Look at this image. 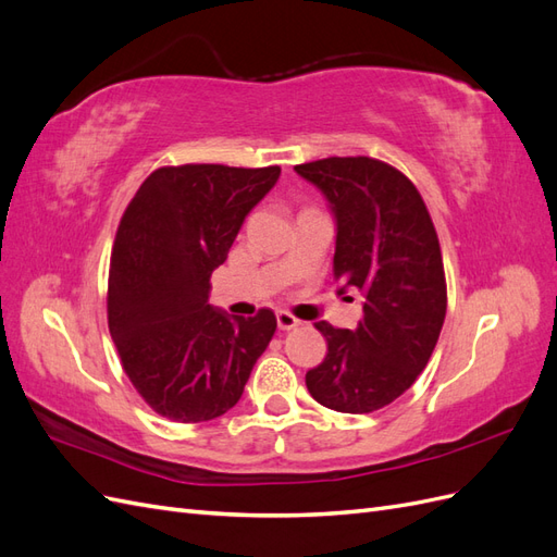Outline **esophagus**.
<instances>
[{"mask_svg": "<svg viewBox=\"0 0 557 557\" xmlns=\"http://www.w3.org/2000/svg\"><path fill=\"white\" fill-rule=\"evenodd\" d=\"M276 323H278V330L288 332V330H295L299 325V320L293 313H288V311H278L276 313Z\"/></svg>", "mask_w": 557, "mask_h": 557, "instance_id": "esophagus-1", "label": "esophagus"}]
</instances>
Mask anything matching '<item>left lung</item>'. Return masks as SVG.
Masks as SVG:
<instances>
[{
	"mask_svg": "<svg viewBox=\"0 0 557 557\" xmlns=\"http://www.w3.org/2000/svg\"><path fill=\"white\" fill-rule=\"evenodd\" d=\"M295 172L325 195L336 221L334 278L364 297L356 330H315L327 356L307 372L311 397L342 413L387 407L423 372L446 318L436 230L416 185L374 158H325Z\"/></svg>",
	"mask_w": 557,
	"mask_h": 557,
	"instance_id": "obj_1",
	"label": "left lung"
}]
</instances>
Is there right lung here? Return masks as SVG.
I'll list each match as a JSON object with an SVG mask.
<instances>
[{"instance_id": "obj_1", "label": "right lung", "mask_w": 557, "mask_h": 557, "mask_svg": "<svg viewBox=\"0 0 557 557\" xmlns=\"http://www.w3.org/2000/svg\"><path fill=\"white\" fill-rule=\"evenodd\" d=\"M281 166H160L127 205L109 269V332L125 374L156 413L205 423L242 399L276 315L209 305L211 274Z\"/></svg>"}]
</instances>
